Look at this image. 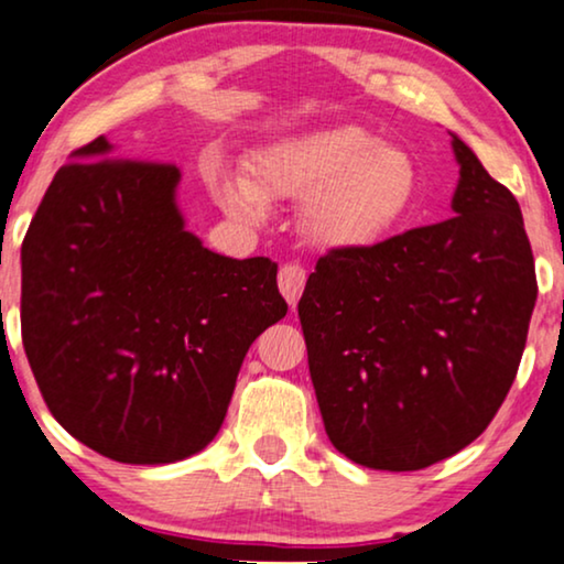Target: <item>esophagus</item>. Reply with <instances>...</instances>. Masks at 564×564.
I'll return each instance as SVG.
<instances>
[{
	"mask_svg": "<svg viewBox=\"0 0 564 564\" xmlns=\"http://www.w3.org/2000/svg\"><path fill=\"white\" fill-rule=\"evenodd\" d=\"M304 283H306V273L299 262H286V265L278 270V289H281L283 299H286L291 306H296L299 296H302L304 291Z\"/></svg>",
	"mask_w": 564,
	"mask_h": 564,
	"instance_id": "esophagus-1",
	"label": "esophagus"
}]
</instances>
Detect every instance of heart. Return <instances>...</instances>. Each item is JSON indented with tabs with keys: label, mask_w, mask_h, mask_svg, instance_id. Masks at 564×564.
Listing matches in <instances>:
<instances>
[{
	"label": "heart",
	"mask_w": 564,
	"mask_h": 564,
	"mask_svg": "<svg viewBox=\"0 0 564 564\" xmlns=\"http://www.w3.org/2000/svg\"><path fill=\"white\" fill-rule=\"evenodd\" d=\"M216 198L245 221H258L268 198H310V235L356 250L404 227L420 198V167L408 149L360 126H333L265 147L252 156V180L221 177Z\"/></svg>",
	"instance_id": "heart-1"
}]
</instances>
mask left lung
I'll return each instance as SVG.
<instances>
[{
  "mask_svg": "<svg viewBox=\"0 0 564 564\" xmlns=\"http://www.w3.org/2000/svg\"><path fill=\"white\" fill-rule=\"evenodd\" d=\"M452 219L317 260L299 302L325 431L369 469L415 471L490 425L536 302L518 200L462 139Z\"/></svg>",
  "mask_w": 564,
  "mask_h": 564,
  "instance_id": "8db88e82",
  "label": "left lung"
}]
</instances>
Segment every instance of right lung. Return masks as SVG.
Listing matches in <instances>:
<instances>
[{
  "mask_svg": "<svg viewBox=\"0 0 564 564\" xmlns=\"http://www.w3.org/2000/svg\"><path fill=\"white\" fill-rule=\"evenodd\" d=\"M97 137L56 172L22 239V345L51 415L123 464L198 454L239 366L286 317L278 265L231 260L185 229L170 162Z\"/></svg>",
  "mask_w": 564,
  "mask_h": 564,
  "instance_id": "right-lung-1",
  "label": "right lung"
}]
</instances>
